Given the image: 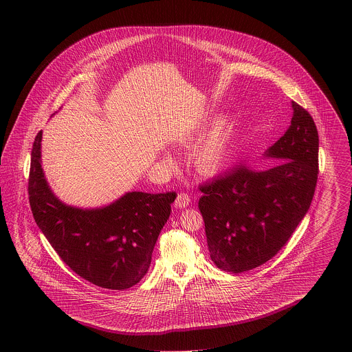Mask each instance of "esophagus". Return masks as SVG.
Masks as SVG:
<instances>
[{"instance_id":"obj_1","label":"esophagus","mask_w":352,"mask_h":352,"mask_svg":"<svg viewBox=\"0 0 352 352\" xmlns=\"http://www.w3.org/2000/svg\"><path fill=\"white\" fill-rule=\"evenodd\" d=\"M190 201H191V197L188 194H186V192H181V194H178L177 199L174 201V206L177 208H184V207H187L190 204Z\"/></svg>"}]
</instances>
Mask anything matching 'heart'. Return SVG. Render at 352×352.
I'll return each instance as SVG.
<instances>
[{
	"mask_svg": "<svg viewBox=\"0 0 352 352\" xmlns=\"http://www.w3.org/2000/svg\"><path fill=\"white\" fill-rule=\"evenodd\" d=\"M231 129L230 118H219L212 128L195 144L191 151V161L199 173L212 175L223 168L230 151ZM194 132L195 129L184 134L182 141H190Z\"/></svg>",
	"mask_w": 352,
	"mask_h": 352,
	"instance_id": "heart-1",
	"label": "heart"
}]
</instances>
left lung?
Returning a JSON list of instances; mask_svg holds the SVG:
<instances>
[{
	"label": "left lung",
	"instance_id": "8db88e82",
	"mask_svg": "<svg viewBox=\"0 0 352 352\" xmlns=\"http://www.w3.org/2000/svg\"><path fill=\"white\" fill-rule=\"evenodd\" d=\"M292 108L289 129L264 153L272 165L239 166L199 186L210 257L226 272H247L274 257L310 208L318 179V131L300 104L292 101Z\"/></svg>",
	"mask_w": 352,
	"mask_h": 352
}]
</instances>
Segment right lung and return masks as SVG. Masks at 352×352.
<instances>
[{"mask_svg":"<svg viewBox=\"0 0 352 352\" xmlns=\"http://www.w3.org/2000/svg\"><path fill=\"white\" fill-rule=\"evenodd\" d=\"M41 141L42 131L34 140L28 191L35 223L51 247L91 284L124 290L140 283L177 194L132 191L99 208L67 206L45 178Z\"/></svg>","mask_w":352,"mask_h":352,"instance_id":"right-lung-1","label":"right lung"}]
</instances>
